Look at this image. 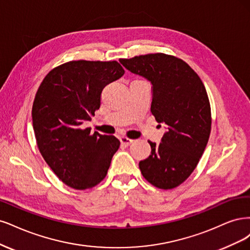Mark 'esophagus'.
Returning a JSON list of instances; mask_svg holds the SVG:
<instances>
[{
    "mask_svg": "<svg viewBox=\"0 0 250 250\" xmlns=\"http://www.w3.org/2000/svg\"><path fill=\"white\" fill-rule=\"evenodd\" d=\"M133 141L134 140L128 139V138H126V137H120V142H122V144H123V146H131V144L133 143Z\"/></svg>",
    "mask_w": 250,
    "mask_h": 250,
    "instance_id": "1",
    "label": "esophagus"
}]
</instances>
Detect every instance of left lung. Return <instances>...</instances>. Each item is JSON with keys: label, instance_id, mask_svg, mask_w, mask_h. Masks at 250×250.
Masks as SVG:
<instances>
[{"label": "left lung", "instance_id": "left-lung-1", "mask_svg": "<svg viewBox=\"0 0 250 250\" xmlns=\"http://www.w3.org/2000/svg\"><path fill=\"white\" fill-rule=\"evenodd\" d=\"M119 62L151 84L150 111L166 132L139 168L148 183L172 189L186 181L203 156L211 133V107L200 78L188 64L162 53Z\"/></svg>", "mask_w": 250, "mask_h": 250}]
</instances>
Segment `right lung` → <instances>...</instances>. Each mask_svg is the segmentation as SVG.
<instances>
[{
  "mask_svg": "<svg viewBox=\"0 0 250 250\" xmlns=\"http://www.w3.org/2000/svg\"><path fill=\"white\" fill-rule=\"evenodd\" d=\"M124 74L117 61H70L52 69L38 88L32 108L37 146L71 188H92L107 175L120 142L83 125L100 109L104 86Z\"/></svg>",
  "mask_w": 250,
  "mask_h": 250,
  "instance_id": "right-lung-1",
  "label": "right lung"
}]
</instances>
